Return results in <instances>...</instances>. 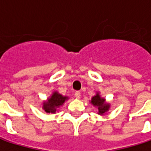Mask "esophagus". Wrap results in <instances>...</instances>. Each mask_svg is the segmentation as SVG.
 Wrapping results in <instances>:
<instances>
[{"mask_svg": "<svg viewBox=\"0 0 151 151\" xmlns=\"http://www.w3.org/2000/svg\"><path fill=\"white\" fill-rule=\"evenodd\" d=\"M74 95H75V97L77 98V99H79V98L81 97V94H80V92H79V91H76Z\"/></svg>", "mask_w": 151, "mask_h": 151, "instance_id": "esophagus-1", "label": "esophagus"}]
</instances>
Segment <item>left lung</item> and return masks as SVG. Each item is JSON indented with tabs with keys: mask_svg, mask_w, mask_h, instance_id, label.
Returning <instances> with one entry per match:
<instances>
[{
	"mask_svg": "<svg viewBox=\"0 0 151 151\" xmlns=\"http://www.w3.org/2000/svg\"><path fill=\"white\" fill-rule=\"evenodd\" d=\"M91 103L95 106H98L99 110V114H104L105 112H106L109 109V105L105 103V99H102L100 97V95H97L94 96L91 100Z\"/></svg>",
	"mask_w": 151,
	"mask_h": 151,
	"instance_id": "1",
	"label": "left lung"
}]
</instances>
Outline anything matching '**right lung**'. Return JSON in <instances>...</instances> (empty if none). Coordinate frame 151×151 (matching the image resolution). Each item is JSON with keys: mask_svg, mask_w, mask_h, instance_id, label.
Listing matches in <instances>:
<instances>
[{"mask_svg": "<svg viewBox=\"0 0 151 151\" xmlns=\"http://www.w3.org/2000/svg\"><path fill=\"white\" fill-rule=\"evenodd\" d=\"M67 100V97H64L62 95L57 94L55 92L51 97L48 99V101L44 103V110L45 111L48 113H55L56 111V108L60 106H62L65 101Z\"/></svg>", "mask_w": 151, "mask_h": 151, "instance_id": "right-lung-1", "label": "right lung"}]
</instances>
